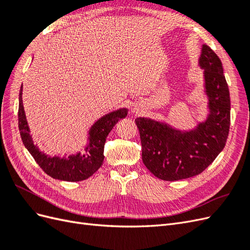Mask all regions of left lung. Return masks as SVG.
Returning a JSON list of instances; mask_svg holds the SVG:
<instances>
[{
  "instance_id": "obj_1",
  "label": "left lung",
  "mask_w": 250,
  "mask_h": 250,
  "mask_svg": "<svg viewBox=\"0 0 250 250\" xmlns=\"http://www.w3.org/2000/svg\"><path fill=\"white\" fill-rule=\"evenodd\" d=\"M199 65L204 70V88L208 98L209 113L204 122L183 131L149 118L135 119L143 163L160 179L174 181L198 175L215 161L228 140L230 98L221 60L203 44Z\"/></svg>"
}]
</instances>
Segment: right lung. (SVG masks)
Masks as SVG:
<instances>
[{"label":"right lung","instance_id":"right-lung-1","mask_svg":"<svg viewBox=\"0 0 250 250\" xmlns=\"http://www.w3.org/2000/svg\"><path fill=\"white\" fill-rule=\"evenodd\" d=\"M22 85L20 89L19 98V129L21 138L27 150L35 162L49 176L64 181H81L90 177L99 169L104 161V144L110 130L119 120L127 116V108H121L107 113L100 118L90 127L88 131L87 144L82 150V153L71 154L67 157L49 156L40 151L34 145L22 105Z\"/></svg>","mask_w":250,"mask_h":250}]
</instances>
